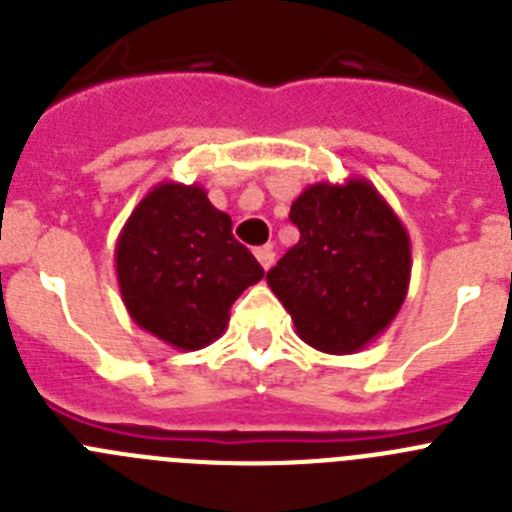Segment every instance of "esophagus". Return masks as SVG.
Wrapping results in <instances>:
<instances>
[{
    "label": "esophagus",
    "instance_id": "34e87169",
    "mask_svg": "<svg viewBox=\"0 0 512 512\" xmlns=\"http://www.w3.org/2000/svg\"><path fill=\"white\" fill-rule=\"evenodd\" d=\"M256 259H259V264H261V269L264 271H269L271 266H274V251H271L269 246H264V248H256Z\"/></svg>",
    "mask_w": 512,
    "mask_h": 512
}]
</instances>
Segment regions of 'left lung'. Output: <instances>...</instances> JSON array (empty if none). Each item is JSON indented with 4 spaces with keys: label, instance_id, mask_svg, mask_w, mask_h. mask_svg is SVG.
Masks as SVG:
<instances>
[{
    "label": "left lung",
    "instance_id": "left-lung-1",
    "mask_svg": "<svg viewBox=\"0 0 512 512\" xmlns=\"http://www.w3.org/2000/svg\"><path fill=\"white\" fill-rule=\"evenodd\" d=\"M300 241L266 274L297 336L323 354H356L400 312L410 235L366 179L318 182L292 202Z\"/></svg>",
    "mask_w": 512,
    "mask_h": 512
}]
</instances>
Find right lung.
<instances>
[{"instance_id":"add662e5","label":"right lung","mask_w":512,"mask_h":512,"mask_svg":"<svg viewBox=\"0 0 512 512\" xmlns=\"http://www.w3.org/2000/svg\"><path fill=\"white\" fill-rule=\"evenodd\" d=\"M115 271L130 318L179 351L223 336L233 302L264 277L205 187L176 182L156 184L130 212Z\"/></svg>"}]
</instances>
